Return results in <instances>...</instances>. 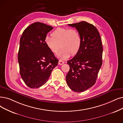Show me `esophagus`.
<instances>
[{
	"label": "esophagus",
	"mask_w": 123,
	"mask_h": 123,
	"mask_svg": "<svg viewBox=\"0 0 123 123\" xmlns=\"http://www.w3.org/2000/svg\"><path fill=\"white\" fill-rule=\"evenodd\" d=\"M64 63H65V62L63 61H62V60H60V61H59V62H58V64L60 65H62Z\"/></svg>",
	"instance_id": "34e87169"
}]
</instances>
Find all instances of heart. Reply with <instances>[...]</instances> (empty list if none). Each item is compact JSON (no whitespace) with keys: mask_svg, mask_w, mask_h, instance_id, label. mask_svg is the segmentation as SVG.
<instances>
[{"mask_svg":"<svg viewBox=\"0 0 123 123\" xmlns=\"http://www.w3.org/2000/svg\"><path fill=\"white\" fill-rule=\"evenodd\" d=\"M51 37L46 36L45 45L52 53L57 54L60 59L69 57L71 54L75 55L79 51L82 45V38L79 32L74 29L58 28L51 34Z\"/></svg>","mask_w":123,"mask_h":123,"instance_id":"b5f03b06","label":"heart"}]
</instances>
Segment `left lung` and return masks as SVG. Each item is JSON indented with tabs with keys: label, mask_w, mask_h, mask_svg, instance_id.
Segmentation results:
<instances>
[{
	"label": "left lung",
	"mask_w": 123,
	"mask_h": 123,
	"mask_svg": "<svg viewBox=\"0 0 123 123\" xmlns=\"http://www.w3.org/2000/svg\"><path fill=\"white\" fill-rule=\"evenodd\" d=\"M68 25L75 27L80 33L82 45L76 55L67 61L70 70L66 81L72 90L82 92L96 82L102 63V42L97 29L91 24L82 21Z\"/></svg>",
	"instance_id": "left-lung-1"
}]
</instances>
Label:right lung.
Segmentation results:
<instances>
[{
	"instance_id": "right-lung-1",
	"label": "right lung",
	"mask_w": 123,
	"mask_h": 123,
	"mask_svg": "<svg viewBox=\"0 0 123 123\" xmlns=\"http://www.w3.org/2000/svg\"><path fill=\"white\" fill-rule=\"evenodd\" d=\"M53 27L40 22L28 26L19 41L18 62L20 75L31 88H37L46 83L58 60L45 45V38Z\"/></svg>"
}]
</instances>
